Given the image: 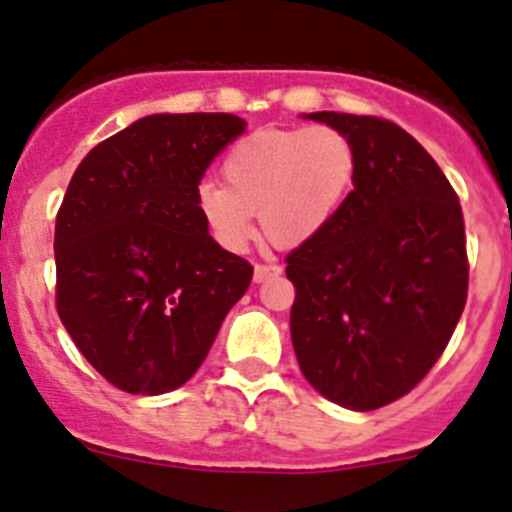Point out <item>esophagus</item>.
Listing matches in <instances>:
<instances>
[{
	"label": "esophagus",
	"instance_id": "obj_1",
	"mask_svg": "<svg viewBox=\"0 0 512 512\" xmlns=\"http://www.w3.org/2000/svg\"><path fill=\"white\" fill-rule=\"evenodd\" d=\"M283 273V267L275 265V262H267V265H262V262H257L255 265V283H265V280L275 278V275Z\"/></svg>",
	"mask_w": 512,
	"mask_h": 512
}]
</instances>
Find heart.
Wrapping results in <instances>:
<instances>
[{"mask_svg": "<svg viewBox=\"0 0 512 512\" xmlns=\"http://www.w3.org/2000/svg\"><path fill=\"white\" fill-rule=\"evenodd\" d=\"M357 153L331 127L257 130L232 145L222 183L199 188V209L211 232L229 247L252 234V214L273 245L296 247L326 227L347 199Z\"/></svg>", "mask_w": 512, "mask_h": 512, "instance_id": "heart-1", "label": "heart"}]
</instances>
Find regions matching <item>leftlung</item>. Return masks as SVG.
Wrapping results in <instances>:
<instances>
[{
  "instance_id": "obj_1",
  "label": "left lung",
  "mask_w": 512,
  "mask_h": 512,
  "mask_svg": "<svg viewBox=\"0 0 512 512\" xmlns=\"http://www.w3.org/2000/svg\"><path fill=\"white\" fill-rule=\"evenodd\" d=\"M357 153L349 191L321 232L285 257L296 285L290 339L303 377L331 403L375 411L436 365L467 303L457 193L398 124L313 112Z\"/></svg>"
}]
</instances>
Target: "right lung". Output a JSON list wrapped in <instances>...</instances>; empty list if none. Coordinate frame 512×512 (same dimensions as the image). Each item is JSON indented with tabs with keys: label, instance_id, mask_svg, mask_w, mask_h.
I'll use <instances>...</instances> for the list:
<instances>
[{
	"label": "right lung",
	"instance_id": "1",
	"mask_svg": "<svg viewBox=\"0 0 512 512\" xmlns=\"http://www.w3.org/2000/svg\"><path fill=\"white\" fill-rule=\"evenodd\" d=\"M234 114H150L81 160L55 216V306L114 388L160 395L193 377L252 265L199 209L211 160L245 132Z\"/></svg>",
	"mask_w": 512,
	"mask_h": 512
}]
</instances>
